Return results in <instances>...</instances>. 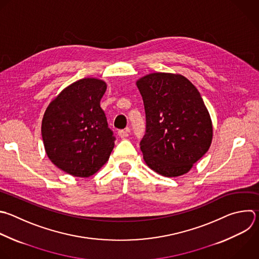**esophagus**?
I'll return each mask as SVG.
<instances>
[{
  "label": "esophagus",
  "instance_id": "esophagus-1",
  "mask_svg": "<svg viewBox=\"0 0 259 259\" xmlns=\"http://www.w3.org/2000/svg\"><path fill=\"white\" fill-rule=\"evenodd\" d=\"M128 131H125V130H119L118 131V136L120 138H127L128 137Z\"/></svg>",
  "mask_w": 259,
  "mask_h": 259
}]
</instances>
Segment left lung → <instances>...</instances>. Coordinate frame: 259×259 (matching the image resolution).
I'll return each instance as SVG.
<instances>
[{
    "label": "left lung",
    "instance_id": "obj_1",
    "mask_svg": "<svg viewBox=\"0 0 259 259\" xmlns=\"http://www.w3.org/2000/svg\"><path fill=\"white\" fill-rule=\"evenodd\" d=\"M136 85L146 131L140 142L145 163L164 177L182 176L208 150L212 123L195 86L183 75L150 73Z\"/></svg>",
    "mask_w": 259,
    "mask_h": 259
}]
</instances>
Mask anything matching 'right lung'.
<instances>
[{"label": "right lung", "mask_w": 259, "mask_h": 259, "mask_svg": "<svg viewBox=\"0 0 259 259\" xmlns=\"http://www.w3.org/2000/svg\"><path fill=\"white\" fill-rule=\"evenodd\" d=\"M107 83L83 78L64 89L48 106L41 135L51 161L74 177L88 178L108 161L115 145L101 100Z\"/></svg>", "instance_id": "obj_1"}]
</instances>
